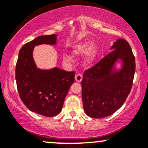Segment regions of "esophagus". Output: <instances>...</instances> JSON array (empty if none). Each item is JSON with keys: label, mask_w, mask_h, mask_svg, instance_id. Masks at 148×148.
<instances>
[{"label": "esophagus", "mask_w": 148, "mask_h": 148, "mask_svg": "<svg viewBox=\"0 0 148 148\" xmlns=\"http://www.w3.org/2000/svg\"><path fill=\"white\" fill-rule=\"evenodd\" d=\"M82 79H83V76L81 75V74H77L75 76V80L76 81H77V82H79V83L81 82Z\"/></svg>", "instance_id": "34e87169"}]
</instances>
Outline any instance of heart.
Segmentation results:
<instances>
[{"instance_id": "b5f03b06", "label": "heart", "mask_w": 148, "mask_h": 148, "mask_svg": "<svg viewBox=\"0 0 148 148\" xmlns=\"http://www.w3.org/2000/svg\"><path fill=\"white\" fill-rule=\"evenodd\" d=\"M93 45H94V43L91 41L84 42L76 45L73 50L74 55L77 56L87 53L84 60V64L86 67H90L91 65H92L99 55V48L97 47H93ZM63 59L65 62H69V63H71L73 61L72 56L68 55V54H65Z\"/></svg>"}]
</instances>
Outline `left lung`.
I'll use <instances>...</instances> for the list:
<instances>
[{
    "instance_id": "1",
    "label": "left lung",
    "mask_w": 148,
    "mask_h": 148,
    "mask_svg": "<svg viewBox=\"0 0 148 148\" xmlns=\"http://www.w3.org/2000/svg\"><path fill=\"white\" fill-rule=\"evenodd\" d=\"M110 49L113 51L84 72L81 81L84 109L92 118H105L118 111L132 87L136 63L130 44L120 38ZM118 62H121L119 69Z\"/></svg>"
}]
</instances>
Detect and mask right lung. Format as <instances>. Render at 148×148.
Here are the masks:
<instances>
[{"label":"right lung","instance_id":"right-lung-1","mask_svg":"<svg viewBox=\"0 0 148 148\" xmlns=\"http://www.w3.org/2000/svg\"><path fill=\"white\" fill-rule=\"evenodd\" d=\"M58 35H41L26 43L18 53L16 81L21 101L30 111L46 117L57 115L62 111L69 88L74 82V72L53 67L37 68L33 52L35 46L56 45Z\"/></svg>","mask_w":148,"mask_h":148}]
</instances>
